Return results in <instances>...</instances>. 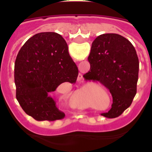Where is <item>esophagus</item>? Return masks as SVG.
<instances>
[{
	"label": "esophagus",
	"mask_w": 152,
	"mask_h": 152,
	"mask_svg": "<svg viewBox=\"0 0 152 152\" xmlns=\"http://www.w3.org/2000/svg\"><path fill=\"white\" fill-rule=\"evenodd\" d=\"M80 78H81V77H80ZM80 77H79V79H80Z\"/></svg>",
	"instance_id": "obj_1"
}]
</instances>
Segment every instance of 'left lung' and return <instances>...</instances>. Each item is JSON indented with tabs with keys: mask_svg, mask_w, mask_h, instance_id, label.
Here are the masks:
<instances>
[{
	"mask_svg": "<svg viewBox=\"0 0 152 152\" xmlns=\"http://www.w3.org/2000/svg\"><path fill=\"white\" fill-rule=\"evenodd\" d=\"M88 61L91 69L84 75V79L99 81L113 96L112 108L101 115L118 117L130 107L136 94L139 61L135 48L119 34L100 35L93 42Z\"/></svg>",
	"mask_w": 152,
	"mask_h": 152,
	"instance_id": "8db88e82",
	"label": "left lung"
}]
</instances>
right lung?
<instances>
[{
	"instance_id": "right-lung-1",
	"label": "right lung",
	"mask_w": 152,
	"mask_h": 152,
	"mask_svg": "<svg viewBox=\"0 0 152 152\" xmlns=\"http://www.w3.org/2000/svg\"><path fill=\"white\" fill-rule=\"evenodd\" d=\"M78 68L67 42L53 32L34 35L19 51L14 67L16 97L27 115L37 121L64 117L51 94L61 84L76 82Z\"/></svg>"
}]
</instances>
